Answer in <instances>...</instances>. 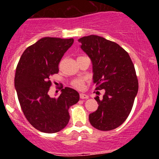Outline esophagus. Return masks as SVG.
<instances>
[{"instance_id":"obj_1","label":"esophagus","mask_w":159,"mask_h":159,"mask_svg":"<svg viewBox=\"0 0 159 159\" xmlns=\"http://www.w3.org/2000/svg\"><path fill=\"white\" fill-rule=\"evenodd\" d=\"M80 98H81V99H84V98H88L89 96H87V94L81 93V94H80Z\"/></svg>"}]
</instances>
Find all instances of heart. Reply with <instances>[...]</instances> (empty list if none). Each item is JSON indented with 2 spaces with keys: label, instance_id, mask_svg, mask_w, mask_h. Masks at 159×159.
I'll list each match as a JSON object with an SVG mask.
<instances>
[{
  "label": "heart",
  "instance_id": "1",
  "mask_svg": "<svg viewBox=\"0 0 159 159\" xmlns=\"http://www.w3.org/2000/svg\"><path fill=\"white\" fill-rule=\"evenodd\" d=\"M72 85L78 89H81L84 86V81L81 79H76L72 82Z\"/></svg>",
  "mask_w": 159,
  "mask_h": 159
}]
</instances>
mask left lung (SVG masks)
<instances>
[{
    "mask_svg": "<svg viewBox=\"0 0 159 159\" xmlns=\"http://www.w3.org/2000/svg\"><path fill=\"white\" fill-rule=\"evenodd\" d=\"M93 65L96 90H105L98 109L89 115L94 128L110 131L124 123L132 111L138 90L135 69L129 54L114 42L90 35L78 40Z\"/></svg>",
    "mask_w": 159,
    "mask_h": 159,
    "instance_id": "left-lung-1",
    "label": "left lung"
}]
</instances>
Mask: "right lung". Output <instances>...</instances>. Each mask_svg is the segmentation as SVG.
<instances>
[{"instance_id": "1", "label": "right lung", "mask_w": 159, "mask_h": 159, "mask_svg": "<svg viewBox=\"0 0 159 159\" xmlns=\"http://www.w3.org/2000/svg\"><path fill=\"white\" fill-rule=\"evenodd\" d=\"M74 39L44 37L25 49L16 67L15 88L25 117L37 130L55 133L69 121V108L79 93L65 87L58 98L48 95L49 78L58 73V64Z\"/></svg>"}]
</instances>
